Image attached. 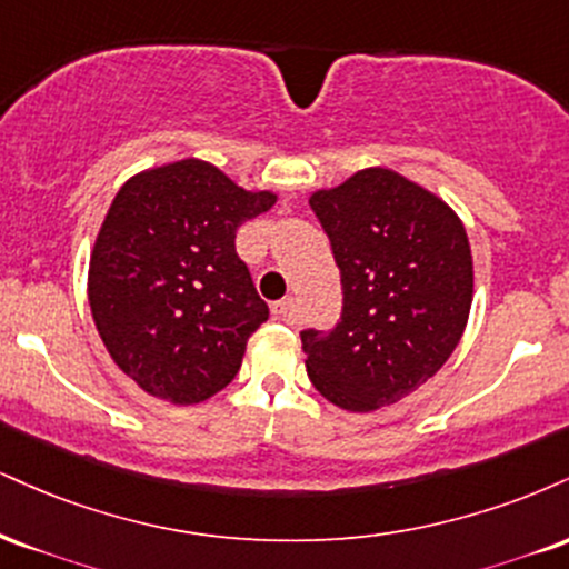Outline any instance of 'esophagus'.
I'll return each mask as SVG.
<instances>
[{
	"mask_svg": "<svg viewBox=\"0 0 569 569\" xmlns=\"http://www.w3.org/2000/svg\"><path fill=\"white\" fill-rule=\"evenodd\" d=\"M291 315H293V297H286L272 305V318L276 320H289Z\"/></svg>",
	"mask_w": 569,
	"mask_h": 569,
	"instance_id": "obj_1",
	"label": "esophagus"
}]
</instances>
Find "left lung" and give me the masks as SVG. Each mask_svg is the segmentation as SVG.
Returning <instances> with one entry per match:
<instances>
[{
    "label": "left lung",
    "instance_id": "obj_1",
    "mask_svg": "<svg viewBox=\"0 0 569 569\" xmlns=\"http://www.w3.org/2000/svg\"><path fill=\"white\" fill-rule=\"evenodd\" d=\"M341 272V318L302 331L307 376L333 406L368 413L445 366L469 320L475 270L461 219L392 169L310 198Z\"/></svg>",
    "mask_w": 569,
    "mask_h": 569
}]
</instances>
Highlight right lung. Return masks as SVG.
<instances>
[{"mask_svg": "<svg viewBox=\"0 0 569 569\" xmlns=\"http://www.w3.org/2000/svg\"><path fill=\"white\" fill-rule=\"evenodd\" d=\"M272 203L198 159L121 184L89 259V307L116 366L148 395L193 406L236 379L270 315L236 232Z\"/></svg>", "mask_w": 569, "mask_h": 569, "instance_id": "add662e5", "label": "right lung"}]
</instances>
